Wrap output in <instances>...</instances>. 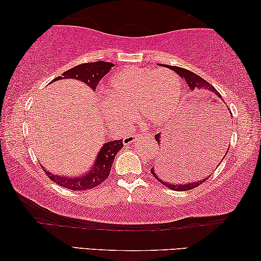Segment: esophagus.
Wrapping results in <instances>:
<instances>
[{
    "label": "esophagus",
    "instance_id": "esophagus-1",
    "mask_svg": "<svg viewBox=\"0 0 261 261\" xmlns=\"http://www.w3.org/2000/svg\"><path fill=\"white\" fill-rule=\"evenodd\" d=\"M140 138V135H135V134H127L123 136V144H129V143H133L135 142L136 140Z\"/></svg>",
    "mask_w": 261,
    "mask_h": 261
}]
</instances>
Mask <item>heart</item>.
<instances>
[{
    "label": "heart",
    "instance_id": "b5f03b06",
    "mask_svg": "<svg viewBox=\"0 0 261 261\" xmlns=\"http://www.w3.org/2000/svg\"><path fill=\"white\" fill-rule=\"evenodd\" d=\"M179 95L180 80L172 70L127 68L110 81L102 113L115 126L128 125L133 112L140 121L159 123L165 114L173 113Z\"/></svg>",
    "mask_w": 261,
    "mask_h": 261
}]
</instances>
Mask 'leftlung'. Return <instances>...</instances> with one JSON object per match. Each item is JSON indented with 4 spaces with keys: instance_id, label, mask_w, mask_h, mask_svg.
<instances>
[{
    "instance_id": "left-lung-1",
    "label": "left lung",
    "mask_w": 261,
    "mask_h": 261,
    "mask_svg": "<svg viewBox=\"0 0 261 261\" xmlns=\"http://www.w3.org/2000/svg\"><path fill=\"white\" fill-rule=\"evenodd\" d=\"M165 67H168V68H170V69H172L173 71H176L181 79L185 80L186 83L189 84L191 91H201L206 96L215 95L217 97L222 98L219 91H217L211 83H208L207 81H204L202 77H200L199 75L194 74V72H192L187 69H184V68H180V67H176V66L165 65ZM229 112L232 115L231 111L229 110ZM213 138H214L215 140H213ZM160 139H161L160 134H156L155 140L159 143L161 142ZM201 146H203V144H201ZM228 147H230V146H228ZM200 149H201V150L198 151V153H194V155H192V156H193V160L195 157V160H196L195 163H198V165H196V169L198 170L200 169L201 172H204V173H202L203 176L204 174L211 173V171H213V169L217 168V166H219L222 162V159L225 157V155H227L228 150H229V149L227 148V144L221 142L219 139H216V136L212 138L209 142L204 144V148L202 147ZM189 156H191V155H189ZM150 171H151L152 176L155 177L157 180L163 184L164 186L169 187V189L173 190V191H189L192 189H195V187L200 186L203 181L207 180V177H204L203 179L194 181V182L182 184V181H181V184H177L178 181H173V179L170 178V174L166 173L164 163L162 164V161L156 162L155 165L152 166ZM203 176L200 177V179ZM172 182H174L173 184H172Z\"/></svg>"
}]
</instances>
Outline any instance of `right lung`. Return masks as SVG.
<instances>
[{"label": "right lung", "mask_w": 261, "mask_h": 261, "mask_svg": "<svg viewBox=\"0 0 261 261\" xmlns=\"http://www.w3.org/2000/svg\"><path fill=\"white\" fill-rule=\"evenodd\" d=\"M114 65L105 61L89 62L79 65L71 69L63 72L61 76L54 79L52 83L58 80L62 79H74L80 80L82 82L87 83L92 90H95L96 87L99 83V81L108 74ZM123 147L122 140L110 141L102 144L101 149L98 153L95 165H92V169L84 174L82 177H63L55 176L45 170V172L50 180H53L58 185L66 187L68 190L72 191H88L93 187L100 185L104 182L105 179H108L111 168H112L113 161L115 159L118 151Z\"/></svg>", "instance_id": "obj_1"}]
</instances>
